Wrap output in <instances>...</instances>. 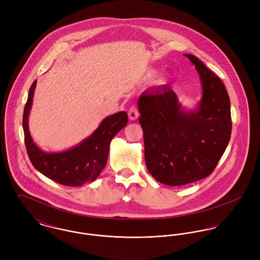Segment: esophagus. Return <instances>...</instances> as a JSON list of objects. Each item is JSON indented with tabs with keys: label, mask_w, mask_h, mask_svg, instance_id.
I'll list each match as a JSON object with an SVG mask.
<instances>
[{
	"label": "esophagus",
	"mask_w": 260,
	"mask_h": 260,
	"mask_svg": "<svg viewBox=\"0 0 260 260\" xmlns=\"http://www.w3.org/2000/svg\"><path fill=\"white\" fill-rule=\"evenodd\" d=\"M128 115H129V118L131 120H136L139 116V111H138V108L136 106H132L130 107L129 111H128Z\"/></svg>",
	"instance_id": "esophagus-1"
}]
</instances>
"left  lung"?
Instances as JSON below:
<instances>
[{"label": "left lung", "instance_id": "obj_1", "mask_svg": "<svg viewBox=\"0 0 260 260\" xmlns=\"http://www.w3.org/2000/svg\"><path fill=\"white\" fill-rule=\"evenodd\" d=\"M184 56L195 65L203 89L195 110H184L168 84L149 88L138 99L146 166L165 185L209 176L231 136L230 100L222 81L197 57Z\"/></svg>", "mask_w": 260, "mask_h": 260}]
</instances>
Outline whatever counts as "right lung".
Returning <instances> with one entry per match:
<instances>
[{
  "mask_svg": "<svg viewBox=\"0 0 260 260\" xmlns=\"http://www.w3.org/2000/svg\"><path fill=\"white\" fill-rule=\"evenodd\" d=\"M37 80L32 84L23 114L25 145L33 166L51 180L66 186H80L94 181L107 163L113 137L128 122L125 111L106 117L99 127L79 145L63 152L47 153L34 143L28 125Z\"/></svg>",
  "mask_w": 260,
  "mask_h": 260,
  "instance_id": "right-lung-1",
  "label": "right lung"
}]
</instances>
